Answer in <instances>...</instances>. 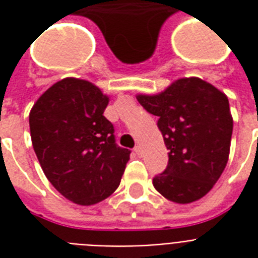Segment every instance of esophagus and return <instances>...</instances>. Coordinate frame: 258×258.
<instances>
[{
    "mask_svg": "<svg viewBox=\"0 0 258 258\" xmlns=\"http://www.w3.org/2000/svg\"><path fill=\"white\" fill-rule=\"evenodd\" d=\"M134 151L137 153L138 157H142V155H143V150H142L141 146H135V149H134Z\"/></svg>",
    "mask_w": 258,
    "mask_h": 258,
    "instance_id": "34e87169",
    "label": "esophagus"
}]
</instances>
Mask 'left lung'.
I'll list each match as a JSON object with an SVG mask.
<instances>
[{"mask_svg":"<svg viewBox=\"0 0 258 258\" xmlns=\"http://www.w3.org/2000/svg\"><path fill=\"white\" fill-rule=\"evenodd\" d=\"M169 150V163L154 187L175 204L206 196L226 167L233 133L228 96L200 78L175 80L158 95H138Z\"/></svg>","mask_w":258,"mask_h":258,"instance_id":"obj_1","label":"left lung"}]
</instances>
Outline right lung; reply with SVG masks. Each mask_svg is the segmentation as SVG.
Instances as JSON below:
<instances>
[{
  "mask_svg": "<svg viewBox=\"0 0 258 258\" xmlns=\"http://www.w3.org/2000/svg\"><path fill=\"white\" fill-rule=\"evenodd\" d=\"M108 101L92 83L66 78L30 109V138L42 171L74 204L89 206L111 196L130 159L131 151L116 145L103 115Z\"/></svg>",
  "mask_w": 258,
  "mask_h": 258,
  "instance_id": "add662e5",
  "label": "right lung"
}]
</instances>
